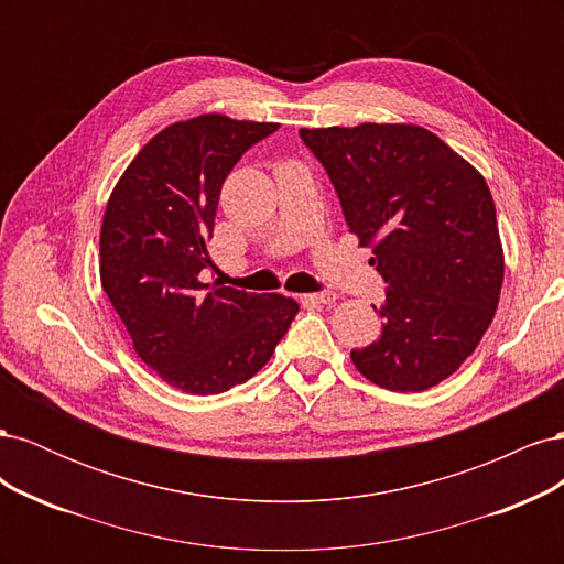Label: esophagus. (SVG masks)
<instances>
[{"instance_id": "esophagus-1", "label": "esophagus", "mask_w": 564, "mask_h": 564, "mask_svg": "<svg viewBox=\"0 0 564 564\" xmlns=\"http://www.w3.org/2000/svg\"><path fill=\"white\" fill-rule=\"evenodd\" d=\"M305 299H308V301H315V303H324V305H327V303H334V301H336V294H334V292H329V289H322V292L308 294V296H305Z\"/></svg>"}]
</instances>
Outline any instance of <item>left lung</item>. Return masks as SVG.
Returning a JSON list of instances; mask_svg holds the SVG:
<instances>
[{
  "instance_id": "1",
  "label": "left lung",
  "mask_w": 564,
  "mask_h": 564,
  "mask_svg": "<svg viewBox=\"0 0 564 564\" xmlns=\"http://www.w3.org/2000/svg\"><path fill=\"white\" fill-rule=\"evenodd\" d=\"M386 286L379 340L350 352L386 390L433 388L464 365L499 305L503 249L485 178L414 124L301 129ZM377 311V308H373Z\"/></svg>"
}]
</instances>
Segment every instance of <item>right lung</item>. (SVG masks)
Instances as JSON below:
<instances>
[{"label":"right lung","mask_w":564,"mask_h":564,"mask_svg":"<svg viewBox=\"0 0 564 564\" xmlns=\"http://www.w3.org/2000/svg\"><path fill=\"white\" fill-rule=\"evenodd\" d=\"M280 124L199 115L160 131L115 185L100 228V282L141 360L169 386L216 395L259 371L292 327L294 299L202 282L214 268L218 195Z\"/></svg>","instance_id":"obj_1"}]
</instances>
